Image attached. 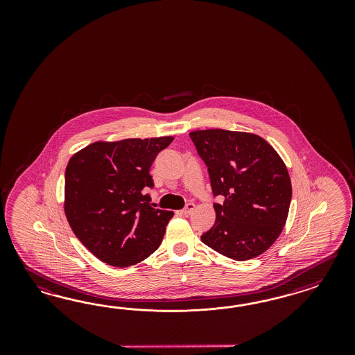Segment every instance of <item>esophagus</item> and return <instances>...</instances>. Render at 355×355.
Returning <instances> with one entry per match:
<instances>
[{"mask_svg":"<svg viewBox=\"0 0 355 355\" xmlns=\"http://www.w3.org/2000/svg\"><path fill=\"white\" fill-rule=\"evenodd\" d=\"M193 209H195V205L193 203H189V205L183 208L182 214L184 216H190L193 214Z\"/></svg>","mask_w":355,"mask_h":355,"instance_id":"1","label":"esophagus"}]
</instances>
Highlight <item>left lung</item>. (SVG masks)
I'll list each match as a JSON object with an SVG mask.
<instances>
[{
	"mask_svg": "<svg viewBox=\"0 0 355 355\" xmlns=\"http://www.w3.org/2000/svg\"><path fill=\"white\" fill-rule=\"evenodd\" d=\"M208 168L216 221L202 242L234 260L257 258L279 238L291 200L286 165L267 140L243 131L209 129L190 132Z\"/></svg>",
	"mask_w": 355,
	"mask_h": 355,
	"instance_id": "8db88e82",
	"label": "left lung"
}]
</instances>
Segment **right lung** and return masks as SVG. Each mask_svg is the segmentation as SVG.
I'll return each mask as SVG.
<instances>
[{"instance_id": "obj_1", "label": "right lung", "mask_w": 355, "mask_h": 355, "mask_svg": "<svg viewBox=\"0 0 355 355\" xmlns=\"http://www.w3.org/2000/svg\"><path fill=\"white\" fill-rule=\"evenodd\" d=\"M173 137L95 141L76 152L64 172V215L97 259L125 268L153 254L173 212L156 209L146 191L150 169Z\"/></svg>"}]
</instances>
